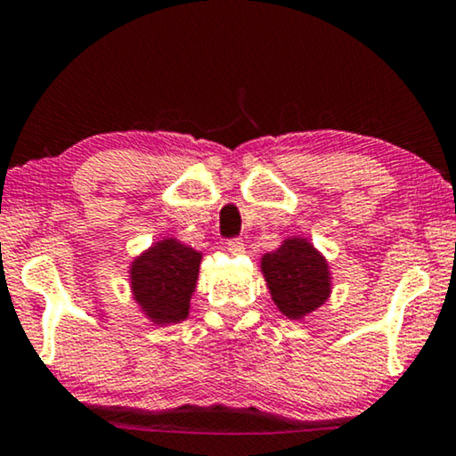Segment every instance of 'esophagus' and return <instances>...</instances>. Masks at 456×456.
Here are the masks:
<instances>
[{
    "instance_id": "esophagus-1",
    "label": "esophagus",
    "mask_w": 456,
    "mask_h": 456,
    "mask_svg": "<svg viewBox=\"0 0 456 456\" xmlns=\"http://www.w3.org/2000/svg\"><path fill=\"white\" fill-rule=\"evenodd\" d=\"M226 248L232 255H240V253H245V242H242V239H230L226 242Z\"/></svg>"
}]
</instances>
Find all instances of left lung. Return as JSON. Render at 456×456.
I'll list each match as a JSON object with an SVG mask.
<instances>
[{"label":"left lung","instance_id":"obj_1","mask_svg":"<svg viewBox=\"0 0 456 456\" xmlns=\"http://www.w3.org/2000/svg\"><path fill=\"white\" fill-rule=\"evenodd\" d=\"M261 272L273 303L289 320H303L332 292L328 261L301 236L286 239L276 251L265 253Z\"/></svg>","mask_w":456,"mask_h":456}]
</instances>
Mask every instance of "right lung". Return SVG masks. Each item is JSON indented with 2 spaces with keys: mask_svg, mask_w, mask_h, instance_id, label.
<instances>
[{
  "mask_svg": "<svg viewBox=\"0 0 456 456\" xmlns=\"http://www.w3.org/2000/svg\"><path fill=\"white\" fill-rule=\"evenodd\" d=\"M201 253L176 239L149 247L130 265V289L142 314L158 326L180 323L189 317Z\"/></svg>",
  "mask_w": 456,
  "mask_h": 456,
  "instance_id": "right-lung-1",
  "label": "right lung"
}]
</instances>
